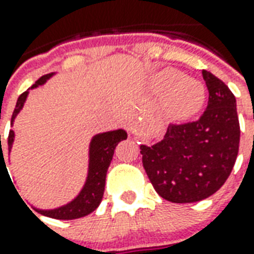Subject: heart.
<instances>
[{
    "mask_svg": "<svg viewBox=\"0 0 254 254\" xmlns=\"http://www.w3.org/2000/svg\"><path fill=\"white\" fill-rule=\"evenodd\" d=\"M162 89L168 90L166 107L175 117H189L199 109L203 102V89L192 79H183L176 71H166L161 78Z\"/></svg>",
    "mask_w": 254,
    "mask_h": 254,
    "instance_id": "obj_1",
    "label": "heart"
}]
</instances>
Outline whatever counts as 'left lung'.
Listing matches in <instances>:
<instances>
[{
	"instance_id": "left-lung-1",
	"label": "left lung",
	"mask_w": 254,
	"mask_h": 254,
	"mask_svg": "<svg viewBox=\"0 0 254 254\" xmlns=\"http://www.w3.org/2000/svg\"><path fill=\"white\" fill-rule=\"evenodd\" d=\"M209 99L195 121L170 124L164 139L140 145L143 166L164 199L191 203L213 195L226 183L239 150L237 102L230 88L210 71H202Z\"/></svg>"
}]
</instances>
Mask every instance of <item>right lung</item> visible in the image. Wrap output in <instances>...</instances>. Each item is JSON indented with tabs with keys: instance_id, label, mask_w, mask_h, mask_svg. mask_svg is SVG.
Returning a JSON list of instances; mask_svg holds the SVG:
<instances>
[{
	"instance_id": "1",
	"label": "right lung",
	"mask_w": 254,
	"mask_h": 254,
	"mask_svg": "<svg viewBox=\"0 0 254 254\" xmlns=\"http://www.w3.org/2000/svg\"><path fill=\"white\" fill-rule=\"evenodd\" d=\"M52 77V74H47L44 77H41L37 82H35L33 88H37L38 85H42L48 78ZM28 92H23L22 95L17 99L16 107L13 110L12 114V120H10V125H13V120L16 118V115L19 114V111L22 110L23 104L26 102ZM13 137L15 133L13 130H9V136H8V147H12L13 143ZM127 137V134L125 130L118 129V130H113V132H106L96 134L92 141H90L89 147V172H88V179L85 183L84 189L79 192L77 198L71 201L70 203H67L64 206L58 207V209H52V210H41V209H35L40 214L52 217V219L58 220H72L84 217L86 214L92 213L96 209L100 202H102L103 194H104V186H106V175H107V169H109L111 159L114 155V150L117 144L125 140ZM0 148H1V136H0ZM3 159L2 148H1L0 154V162ZM6 168V166H5ZM8 172V170H6ZM15 187V186H13ZM19 194V192H17Z\"/></svg>"
}]
</instances>
